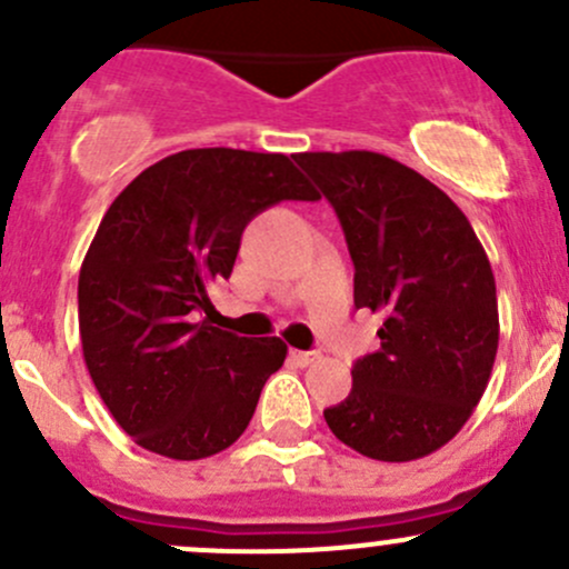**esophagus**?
Instances as JSON below:
<instances>
[{"mask_svg":"<svg viewBox=\"0 0 569 569\" xmlns=\"http://www.w3.org/2000/svg\"><path fill=\"white\" fill-rule=\"evenodd\" d=\"M291 358H295L300 366H308V363H313V360L319 358V352H306V349H291Z\"/></svg>","mask_w":569,"mask_h":569,"instance_id":"34e87169","label":"esophagus"}]
</instances>
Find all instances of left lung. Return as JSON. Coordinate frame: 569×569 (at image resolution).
I'll return each mask as SVG.
<instances>
[{"label":"left lung","instance_id":"obj_1","mask_svg":"<svg viewBox=\"0 0 569 569\" xmlns=\"http://www.w3.org/2000/svg\"><path fill=\"white\" fill-rule=\"evenodd\" d=\"M347 237L355 308L380 313V349L325 421L341 443L410 462L449 443L479 405L498 352L496 278L460 206L375 151L297 153Z\"/></svg>","mask_w":569,"mask_h":569}]
</instances>
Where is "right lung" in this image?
<instances>
[{"mask_svg":"<svg viewBox=\"0 0 569 569\" xmlns=\"http://www.w3.org/2000/svg\"><path fill=\"white\" fill-rule=\"evenodd\" d=\"M280 200H319L283 153L192 148L142 170L107 209L79 272V336L96 391L142 449L220 455L283 366L280 338L198 319L248 222Z\"/></svg>","mask_w":569,"mask_h":569,"instance_id":"add662e5","label":"right lung"}]
</instances>
